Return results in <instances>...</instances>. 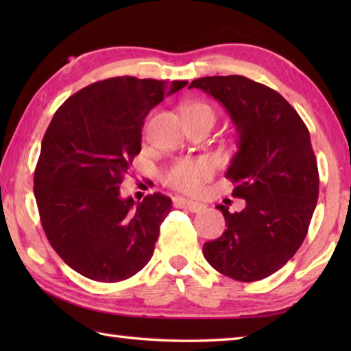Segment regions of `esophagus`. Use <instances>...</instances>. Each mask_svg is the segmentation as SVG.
Returning <instances> with one entry per match:
<instances>
[{"instance_id": "esophagus-1", "label": "esophagus", "mask_w": 351, "mask_h": 351, "mask_svg": "<svg viewBox=\"0 0 351 351\" xmlns=\"http://www.w3.org/2000/svg\"><path fill=\"white\" fill-rule=\"evenodd\" d=\"M175 206L181 207V209L193 212V213L204 210V207H206L204 204L197 203V201H192V199H187V198H175Z\"/></svg>"}]
</instances>
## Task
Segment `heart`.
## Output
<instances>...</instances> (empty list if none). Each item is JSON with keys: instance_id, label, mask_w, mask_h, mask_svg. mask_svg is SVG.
Masks as SVG:
<instances>
[{"instance_id": "obj_1", "label": "heart", "mask_w": 351, "mask_h": 351, "mask_svg": "<svg viewBox=\"0 0 351 351\" xmlns=\"http://www.w3.org/2000/svg\"><path fill=\"white\" fill-rule=\"evenodd\" d=\"M184 117H209L215 121L213 110L207 104L193 102L184 108ZM213 165L207 159L198 161H178L165 171L164 180L170 187L182 192H197L206 181L210 180Z\"/></svg>"}]
</instances>
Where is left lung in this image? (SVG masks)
<instances>
[{
  "label": "left lung",
  "mask_w": 351,
  "mask_h": 351,
  "mask_svg": "<svg viewBox=\"0 0 351 351\" xmlns=\"http://www.w3.org/2000/svg\"><path fill=\"white\" fill-rule=\"evenodd\" d=\"M229 112L239 150L226 178L232 195L246 201L241 212L224 206L223 235L203 246L218 272L239 282L274 274L304 243L319 197V171L310 132L277 91L243 75L193 80Z\"/></svg>",
  "instance_id": "1"
}]
</instances>
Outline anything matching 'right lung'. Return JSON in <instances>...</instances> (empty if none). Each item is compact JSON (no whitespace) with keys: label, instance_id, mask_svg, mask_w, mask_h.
Listing matches in <instances>:
<instances>
[{"label":"right lung","instance_id":"right-lung-1","mask_svg":"<svg viewBox=\"0 0 351 351\" xmlns=\"http://www.w3.org/2000/svg\"><path fill=\"white\" fill-rule=\"evenodd\" d=\"M186 80L111 77L77 91L56 111L41 142L34 193L51 246L96 282H121L150 261L171 199L134 203L121 186L148 112Z\"/></svg>","mask_w":351,"mask_h":351}]
</instances>
